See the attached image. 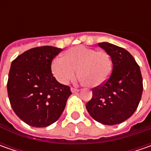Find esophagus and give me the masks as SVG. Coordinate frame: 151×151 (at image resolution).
Segmentation results:
<instances>
[{"instance_id": "1", "label": "esophagus", "mask_w": 151, "mask_h": 151, "mask_svg": "<svg viewBox=\"0 0 151 151\" xmlns=\"http://www.w3.org/2000/svg\"><path fill=\"white\" fill-rule=\"evenodd\" d=\"M70 91H72L73 93H75V92H78L79 91L78 89H76V88H74V87H71V88H70Z\"/></svg>"}]
</instances>
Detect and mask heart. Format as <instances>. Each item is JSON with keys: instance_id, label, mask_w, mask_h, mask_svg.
<instances>
[{"instance_id": "obj_1", "label": "heart", "mask_w": 151, "mask_h": 151, "mask_svg": "<svg viewBox=\"0 0 151 151\" xmlns=\"http://www.w3.org/2000/svg\"><path fill=\"white\" fill-rule=\"evenodd\" d=\"M52 73L62 84H67L78 76L89 87H99L107 82L113 70V61L108 53L85 46L66 50L62 59H56L51 65Z\"/></svg>"}]
</instances>
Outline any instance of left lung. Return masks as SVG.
Listing matches in <instances>:
<instances>
[{
    "label": "left lung",
    "mask_w": 151,
    "mask_h": 151,
    "mask_svg": "<svg viewBox=\"0 0 151 151\" xmlns=\"http://www.w3.org/2000/svg\"><path fill=\"white\" fill-rule=\"evenodd\" d=\"M98 46L112 58L113 70L106 83L92 89V98L86 105L91 116L102 124L115 125L134 114L143 92L139 66L127 50L110 43Z\"/></svg>",
    "instance_id": "left-lung-1"
}]
</instances>
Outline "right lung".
Returning a JSON list of instances; mask_svg holds the SVG:
<instances>
[{"instance_id":"obj_1","label":"right lung","mask_w":151,"mask_h":151,"mask_svg":"<svg viewBox=\"0 0 151 151\" xmlns=\"http://www.w3.org/2000/svg\"><path fill=\"white\" fill-rule=\"evenodd\" d=\"M62 49L52 46L28 50L12 62L7 81L11 106L27 124L47 127L60 119L71 95L51 72L53 59Z\"/></svg>"}]
</instances>
